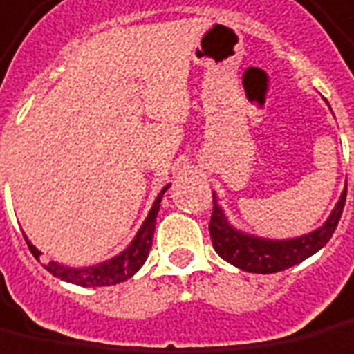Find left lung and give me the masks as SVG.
Segmentation results:
<instances>
[{"label":"left lung","instance_id":"8db88e82","mask_svg":"<svg viewBox=\"0 0 354 354\" xmlns=\"http://www.w3.org/2000/svg\"><path fill=\"white\" fill-rule=\"evenodd\" d=\"M347 185L341 192L339 201L330 212L322 226H318L308 234L286 239H272L243 232L230 222L224 207L218 203V197L212 192V216L209 224L212 247L226 263L234 264L236 268L253 274H272V272L286 270L289 266L303 263L305 259L318 253L333 236L345 207Z\"/></svg>","mask_w":354,"mask_h":354}]
</instances>
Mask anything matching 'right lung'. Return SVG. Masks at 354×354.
<instances>
[{
    "mask_svg": "<svg viewBox=\"0 0 354 354\" xmlns=\"http://www.w3.org/2000/svg\"><path fill=\"white\" fill-rule=\"evenodd\" d=\"M169 185H165L160 189V194L157 195V199L153 201L151 211L145 216L142 222L140 230L136 232L134 239L128 243V245L115 257H111L107 261H101L97 264H90V266H66V264L57 263V261H49L46 263V270L49 274H53L55 278L68 283H76V286H82V288H105V286H115L120 281H126L128 278H132L136 272L142 268L147 257H149V249L153 245V234H155V222H157V214H159L160 201H162V195L169 189ZM30 253L39 261L41 251L38 247L32 245V241L26 237V234H22Z\"/></svg>",
    "mask_w": 354,
    "mask_h": 354,
    "instance_id": "add662e5",
    "label": "right lung"
}]
</instances>
